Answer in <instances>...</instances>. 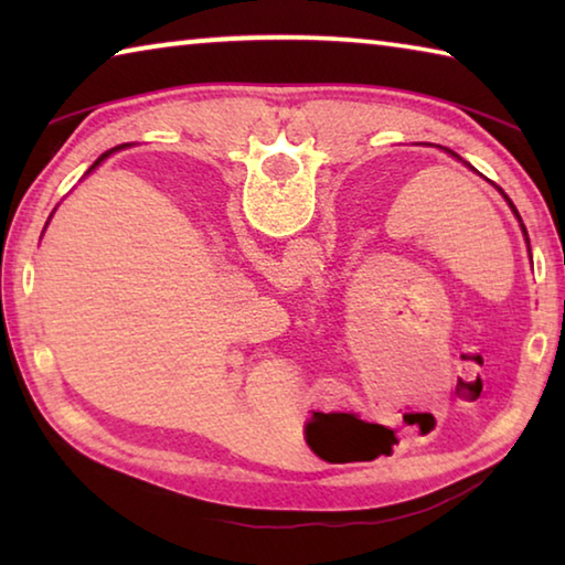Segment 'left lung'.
<instances>
[{"instance_id":"obj_1","label":"left lung","mask_w":565,"mask_h":565,"mask_svg":"<svg viewBox=\"0 0 565 565\" xmlns=\"http://www.w3.org/2000/svg\"><path fill=\"white\" fill-rule=\"evenodd\" d=\"M448 151V154H451V157H456V159H461V157H458V154H454V151L451 149H446ZM495 189H499V186H495ZM501 191V189H499ZM501 194H503V191H501ZM503 199H505V202H509V206H511V212L515 214V218H519V222H521V214H519V209H515L513 206V202H511V199L509 196H505L503 194ZM521 228H523V236H525V244H529V252H531V242H529V232H525V226H523V222H521Z\"/></svg>"}]
</instances>
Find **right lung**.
I'll return each instance as SVG.
<instances>
[{
    "mask_svg": "<svg viewBox=\"0 0 565 565\" xmlns=\"http://www.w3.org/2000/svg\"><path fill=\"white\" fill-rule=\"evenodd\" d=\"M124 147H129V145H121V147H114V149H109V151H107V154H102V157H99L97 161H94V164H92V169H94V167H97V164H102V161H104V159H107L109 154H114V151H117V149H124ZM92 169H89V171H92Z\"/></svg>",
    "mask_w": 565,
    "mask_h": 565,
    "instance_id": "obj_1",
    "label": "right lung"
}]
</instances>
